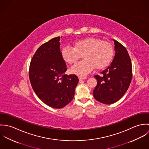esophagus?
<instances>
[{
  "label": "esophagus",
  "mask_w": 149,
  "mask_h": 149,
  "mask_svg": "<svg viewBox=\"0 0 149 149\" xmlns=\"http://www.w3.org/2000/svg\"><path fill=\"white\" fill-rule=\"evenodd\" d=\"M87 79V77H79V80H85V79Z\"/></svg>",
  "instance_id": "1"
}]
</instances>
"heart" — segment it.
<instances>
[{
    "label": "heart",
    "mask_w": 149,
    "mask_h": 149,
    "mask_svg": "<svg viewBox=\"0 0 149 149\" xmlns=\"http://www.w3.org/2000/svg\"><path fill=\"white\" fill-rule=\"evenodd\" d=\"M82 54L84 60L73 66L71 72L79 76L84 77L93 68L102 69L110 64L113 56V49L108 42L88 37L74 41L73 47L65 46L61 49V58L69 64L75 63Z\"/></svg>",
    "instance_id": "b5f03b06"
}]
</instances>
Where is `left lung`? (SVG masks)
I'll return each instance as SVG.
<instances>
[{
	"instance_id": "obj_1",
	"label": "left lung",
	"mask_w": 149,
	"mask_h": 149,
	"mask_svg": "<svg viewBox=\"0 0 149 149\" xmlns=\"http://www.w3.org/2000/svg\"><path fill=\"white\" fill-rule=\"evenodd\" d=\"M115 55L112 63L96 75L97 83L93 90L94 98L98 102L111 104L118 101L125 94L132 75V64L127 50L120 43L113 40Z\"/></svg>"
}]
</instances>
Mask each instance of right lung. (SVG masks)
I'll return each instance as SVG.
<instances>
[{"label":"right lung","instance_id":"add662e5","mask_svg":"<svg viewBox=\"0 0 149 149\" xmlns=\"http://www.w3.org/2000/svg\"><path fill=\"white\" fill-rule=\"evenodd\" d=\"M60 41L58 37L42 45L29 68L30 81L36 94L45 104L57 109L73 100L79 81L75 74H65L67 68L61 56Z\"/></svg>","mask_w":149,"mask_h":149}]
</instances>
